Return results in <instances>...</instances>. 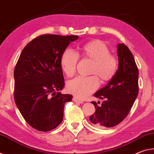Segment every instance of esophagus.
Masks as SVG:
<instances>
[{
	"label": "esophagus",
	"mask_w": 154,
	"mask_h": 154,
	"mask_svg": "<svg viewBox=\"0 0 154 154\" xmlns=\"http://www.w3.org/2000/svg\"><path fill=\"white\" fill-rule=\"evenodd\" d=\"M73 101H74V102L79 103V104H82V103H83V101L82 100L79 99V98L77 97H73Z\"/></svg>",
	"instance_id": "esophagus-1"
}]
</instances>
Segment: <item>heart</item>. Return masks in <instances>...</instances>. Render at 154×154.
<instances>
[{
	"mask_svg": "<svg viewBox=\"0 0 154 154\" xmlns=\"http://www.w3.org/2000/svg\"><path fill=\"white\" fill-rule=\"evenodd\" d=\"M80 55L83 58L94 60L91 73L96 74L102 81H108L115 76L119 63L115 56L104 43L93 41L80 48ZM79 60V54L71 48H67L60 58V67L68 76L74 75ZM96 75L79 76L67 82V89L70 94L80 98H86L96 90L100 85Z\"/></svg>",
	"mask_w": 154,
	"mask_h": 154,
	"instance_id": "obj_1",
	"label": "heart"
}]
</instances>
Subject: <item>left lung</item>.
I'll use <instances>...</instances> for the list:
<instances>
[{
	"label": "left lung",
	"instance_id": "left-lung-1",
	"mask_svg": "<svg viewBox=\"0 0 154 154\" xmlns=\"http://www.w3.org/2000/svg\"><path fill=\"white\" fill-rule=\"evenodd\" d=\"M117 55L119 68L115 75L94 94L95 97L105 100L101 106L91 102L96 110L89 119L97 128H111L122 122L138 94V70L133 54L124 44H119Z\"/></svg>",
	"mask_w": 154,
	"mask_h": 154
}]
</instances>
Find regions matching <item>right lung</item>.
Returning a JSON list of instances; mask_svg holds the SVG:
<instances>
[{"label":"right lung","mask_w":154,"mask_h":154,"mask_svg":"<svg viewBox=\"0 0 154 154\" xmlns=\"http://www.w3.org/2000/svg\"><path fill=\"white\" fill-rule=\"evenodd\" d=\"M76 35L45 34L30 42L14 69V100L25 121L34 129L48 132L62 122L65 102L72 95L62 94L65 81L60 58Z\"/></svg>","instance_id":"obj_1"}]
</instances>
